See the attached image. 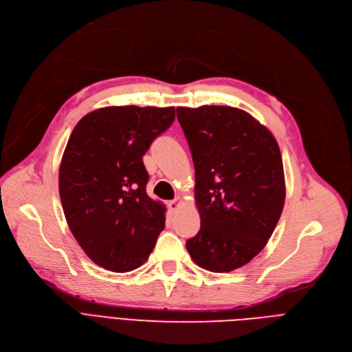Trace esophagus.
I'll use <instances>...</instances> for the list:
<instances>
[{
    "label": "esophagus",
    "instance_id": "esophagus-1",
    "mask_svg": "<svg viewBox=\"0 0 352 352\" xmlns=\"http://www.w3.org/2000/svg\"><path fill=\"white\" fill-rule=\"evenodd\" d=\"M179 206H181V198H179V197H177L175 199H173V201L168 202V208H170L173 212H175V211L179 208Z\"/></svg>",
    "mask_w": 352,
    "mask_h": 352
}]
</instances>
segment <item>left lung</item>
Here are the masks:
<instances>
[{
    "label": "left lung",
    "instance_id": "left-lung-1",
    "mask_svg": "<svg viewBox=\"0 0 352 352\" xmlns=\"http://www.w3.org/2000/svg\"><path fill=\"white\" fill-rule=\"evenodd\" d=\"M195 168L201 228L187 241L192 261L212 272L248 264L281 217L285 179L270 129L243 109L177 108Z\"/></svg>",
    "mask_w": 352,
    "mask_h": 352
}]
</instances>
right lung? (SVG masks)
Wrapping results in <instances>:
<instances>
[{
    "mask_svg": "<svg viewBox=\"0 0 352 352\" xmlns=\"http://www.w3.org/2000/svg\"><path fill=\"white\" fill-rule=\"evenodd\" d=\"M174 118V107H105L69 135L58 181L64 215L84 252L105 270L142 265L165 228V207L145 191L142 155Z\"/></svg>",
    "mask_w": 352,
    "mask_h": 352,
    "instance_id": "1",
    "label": "right lung"
}]
</instances>
